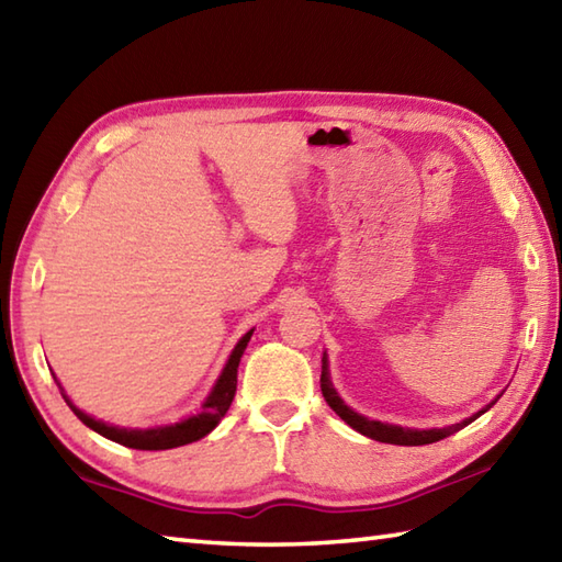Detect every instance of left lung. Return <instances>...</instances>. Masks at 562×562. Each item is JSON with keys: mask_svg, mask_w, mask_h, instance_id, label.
<instances>
[{"mask_svg": "<svg viewBox=\"0 0 562 562\" xmlns=\"http://www.w3.org/2000/svg\"><path fill=\"white\" fill-rule=\"evenodd\" d=\"M321 391H324V398H326V403L330 405V408L336 411L352 429H357V432H362L364 437H372L376 441H386V445H401V447L432 445V441H439V439H445V437H449L453 432H459V429H463L465 425H471L475 417H481L487 408H493V403L497 401L495 398L491 405H487V408H483L481 413H475L473 417H469V420L457 423V425H451V427H441V429H405V427H396V425H384V423H376V420H367V417L350 411L348 405H345L338 398L336 389L330 386L326 355H324V367H321Z\"/></svg>", "mask_w": 562, "mask_h": 562, "instance_id": "8db88e82", "label": "left lung"}]
</instances>
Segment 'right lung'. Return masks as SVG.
I'll list each match as a JSON object with an SVG mask.
<instances>
[{
  "mask_svg": "<svg viewBox=\"0 0 562 562\" xmlns=\"http://www.w3.org/2000/svg\"><path fill=\"white\" fill-rule=\"evenodd\" d=\"M250 336H254V330H248L246 336L238 340V345L229 357V362H226L224 372L217 381V386L212 389L210 398L202 403V413L188 417V420H183V423H176V425H169V427H157V429H121V427H111L105 423L93 420V417H89L87 413H81L79 408H75V405H71L69 398L65 396V391H63V398L67 401L69 408L75 411V415L79 417L83 425L91 427L93 432H99L103 437L117 441V445H123V447L142 449V451H159V449L183 447V445H190V441H198L205 435H210L212 429L220 425V420L226 415V411H229V405L236 396L238 362H241V355L246 350Z\"/></svg>",
  "mask_w": 562,
  "mask_h": 562,
  "instance_id": "obj_1",
  "label": "right lung"
}]
</instances>
